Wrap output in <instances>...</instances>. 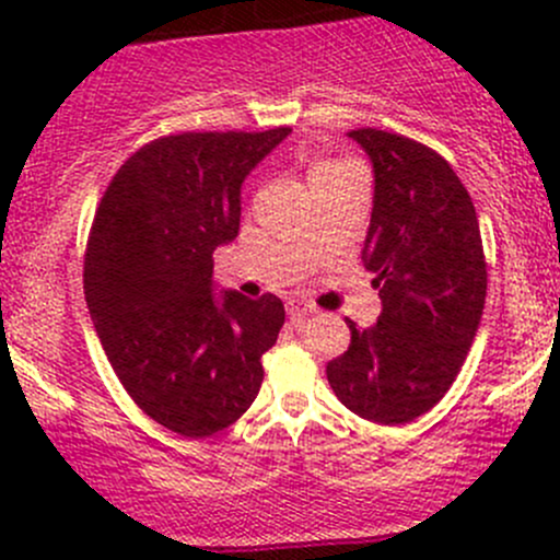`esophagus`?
I'll list each match as a JSON object with an SVG mask.
<instances>
[{
  "label": "esophagus",
  "instance_id": "34e87169",
  "mask_svg": "<svg viewBox=\"0 0 560 560\" xmlns=\"http://www.w3.org/2000/svg\"><path fill=\"white\" fill-rule=\"evenodd\" d=\"M287 314H290V322H303L308 319V316H314L316 308L306 301H290L287 303Z\"/></svg>",
  "mask_w": 560,
  "mask_h": 560
}]
</instances>
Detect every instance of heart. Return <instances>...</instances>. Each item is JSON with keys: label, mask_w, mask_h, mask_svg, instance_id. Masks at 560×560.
<instances>
[{"label": "heart", "mask_w": 560, "mask_h": 560, "mask_svg": "<svg viewBox=\"0 0 560 560\" xmlns=\"http://www.w3.org/2000/svg\"><path fill=\"white\" fill-rule=\"evenodd\" d=\"M327 167H338V165H330V162H327V165H319V167H314V173H316V171H327Z\"/></svg>", "instance_id": "heart-1"}]
</instances>
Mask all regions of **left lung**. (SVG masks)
Segmentation results:
<instances>
[{
	"instance_id": "1",
	"label": "left lung",
	"mask_w": 560,
	"mask_h": 560,
	"mask_svg": "<svg viewBox=\"0 0 560 560\" xmlns=\"http://www.w3.org/2000/svg\"><path fill=\"white\" fill-rule=\"evenodd\" d=\"M374 165L363 262L382 314L327 363L347 409L382 425L417 420L444 398L471 349L488 290L477 211L447 160L385 129H352Z\"/></svg>"
}]
</instances>
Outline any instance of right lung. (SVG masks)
<instances>
[{
    "instance_id": "obj_1",
    "label": "right lung",
    "mask_w": 560,
    "mask_h": 560,
    "mask_svg": "<svg viewBox=\"0 0 560 560\" xmlns=\"http://www.w3.org/2000/svg\"><path fill=\"white\" fill-rule=\"evenodd\" d=\"M290 132L151 140L118 167L94 213L89 314L124 389L180 436H213L244 415L284 325L270 292L213 295V252L238 235L246 175Z\"/></svg>"
}]
</instances>
